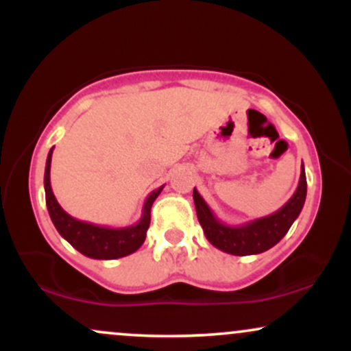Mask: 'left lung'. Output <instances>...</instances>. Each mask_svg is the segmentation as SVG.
<instances>
[{
	"label": "left lung",
	"instance_id": "8db88e82",
	"mask_svg": "<svg viewBox=\"0 0 351 351\" xmlns=\"http://www.w3.org/2000/svg\"><path fill=\"white\" fill-rule=\"evenodd\" d=\"M307 196V178H305L304 163H302L299 186L292 198L272 215L257 217L243 224H226L217 219L213 209L199 195L198 189H193L196 215L203 228L206 239L215 247L232 256H252L271 249L287 234L292 223L300 215Z\"/></svg>",
	"mask_w": 351,
	"mask_h": 351
}]
</instances>
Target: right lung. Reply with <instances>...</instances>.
Returning a JSON list of instances; mask_svg holds the SVG:
<instances>
[{"label":"right lung","mask_w":351,"mask_h":351,"mask_svg":"<svg viewBox=\"0 0 351 351\" xmlns=\"http://www.w3.org/2000/svg\"><path fill=\"white\" fill-rule=\"evenodd\" d=\"M52 150H49L46 160V171H44V191H46V204L47 211H49L51 221L54 223L56 229L64 239L69 243L72 247L77 249L80 254L90 257V259H119L125 257L128 254H134L140 245L143 244L145 237H147L148 226H150V211L153 201L158 198V195L165 188L160 186L148 195L145 199L142 217L138 223L132 224L127 228H107L97 226V224L86 223V221H79L71 215H67L60 204L56 199L54 193L51 188V160Z\"/></svg>","instance_id":"obj_1"}]
</instances>
